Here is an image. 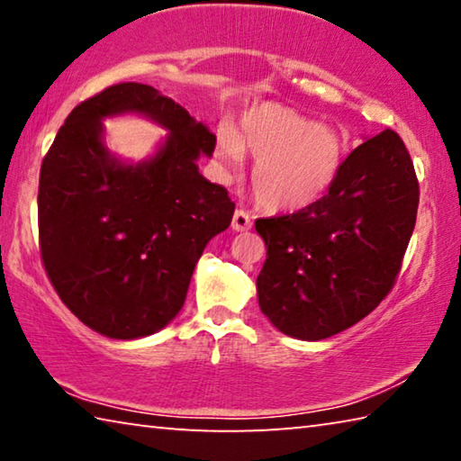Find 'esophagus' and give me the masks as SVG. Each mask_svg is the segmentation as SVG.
Segmentation results:
<instances>
[{
    "label": "esophagus",
    "mask_w": 461,
    "mask_h": 461,
    "mask_svg": "<svg viewBox=\"0 0 461 461\" xmlns=\"http://www.w3.org/2000/svg\"><path fill=\"white\" fill-rule=\"evenodd\" d=\"M231 228L236 231H248L252 230V217H249L244 209H238L236 213H233V220H231Z\"/></svg>",
    "instance_id": "1"
}]
</instances>
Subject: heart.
<instances>
[{
  "label": "heart",
  "mask_w": 461,
  "mask_h": 461,
  "mask_svg": "<svg viewBox=\"0 0 461 461\" xmlns=\"http://www.w3.org/2000/svg\"><path fill=\"white\" fill-rule=\"evenodd\" d=\"M220 160L228 170L252 156V189L270 212H301L330 193L348 158V138L291 107H249L238 131L220 130Z\"/></svg>",
  "instance_id": "heart-1"
}]
</instances>
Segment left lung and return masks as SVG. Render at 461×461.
Segmentation results:
<instances>
[{"mask_svg": "<svg viewBox=\"0 0 461 461\" xmlns=\"http://www.w3.org/2000/svg\"><path fill=\"white\" fill-rule=\"evenodd\" d=\"M419 183L401 136L364 140L325 197L256 220L267 262L258 303L288 338L319 341L360 321L390 293L415 230Z\"/></svg>", "mask_w": 461, "mask_h": 461, "instance_id": "1", "label": "left lung"}]
</instances>
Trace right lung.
I'll return each instance as SVG.
<instances>
[{
    "label": "right lung",
    "mask_w": 461,
    "mask_h": 461,
    "mask_svg": "<svg viewBox=\"0 0 461 461\" xmlns=\"http://www.w3.org/2000/svg\"><path fill=\"white\" fill-rule=\"evenodd\" d=\"M128 113L169 131L150 159L104 146L103 120ZM213 150L212 130L150 85H113L68 113L42 160L38 231L54 291L93 331L146 338L183 309L194 264L236 209L199 173Z\"/></svg>",
    "instance_id": "obj_1"
}]
</instances>
